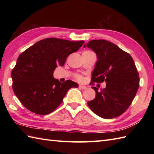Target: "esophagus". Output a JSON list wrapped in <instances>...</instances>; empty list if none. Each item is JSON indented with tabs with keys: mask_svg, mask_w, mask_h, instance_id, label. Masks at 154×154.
I'll list each match as a JSON object with an SVG mask.
<instances>
[{
	"mask_svg": "<svg viewBox=\"0 0 154 154\" xmlns=\"http://www.w3.org/2000/svg\"><path fill=\"white\" fill-rule=\"evenodd\" d=\"M79 87L80 88V89H87V87L84 86V85H79Z\"/></svg>",
	"mask_w": 154,
	"mask_h": 154,
	"instance_id": "esophagus-1",
	"label": "esophagus"
}]
</instances>
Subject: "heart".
Masks as SVG:
<instances>
[{"mask_svg": "<svg viewBox=\"0 0 154 154\" xmlns=\"http://www.w3.org/2000/svg\"><path fill=\"white\" fill-rule=\"evenodd\" d=\"M76 79H78V80H81V79H82V77H81V75H77Z\"/></svg>", "mask_w": 154, "mask_h": 154, "instance_id": "heart-1", "label": "heart"}]
</instances>
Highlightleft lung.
Masks as SVG:
<instances>
[{
  "mask_svg": "<svg viewBox=\"0 0 154 154\" xmlns=\"http://www.w3.org/2000/svg\"><path fill=\"white\" fill-rule=\"evenodd\" d=\"M97 55V61L92 73V81H105L106 87L99 91L93 87L96 97L87 103L93 112L103 119L121 115L129 107L139 88L138 72L129 54L112 42L94 40L84 45Z\"/></svg>",
  "mask_w": 154,
  "mask_h": 154,
  "instance_id": "1",
  "label": "left lung"
}]
</instances>
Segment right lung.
I'll use <instances>...</instances> for the list:
<instances>
[{
  "label": "right lung",
  "instance_id": "right-lung-1",
  "mask_svg": "<svg viewBox=\"0 0 154 154\" xmlns=\"http://www.w3.org/2000/svg\"><path fill=\"white\" fill-rule=\"evenodd\" d=\"M84 43L46 38L19 55L11 73L12 89L28 110L40 115L50 114L62 103L69 89L78 87V84L71 80L61 83L53 73L55 68L64 65L69 55Z\"/></svg>",
  "mask_w": 154,
  "mask_h": 154
}]
</instances>
